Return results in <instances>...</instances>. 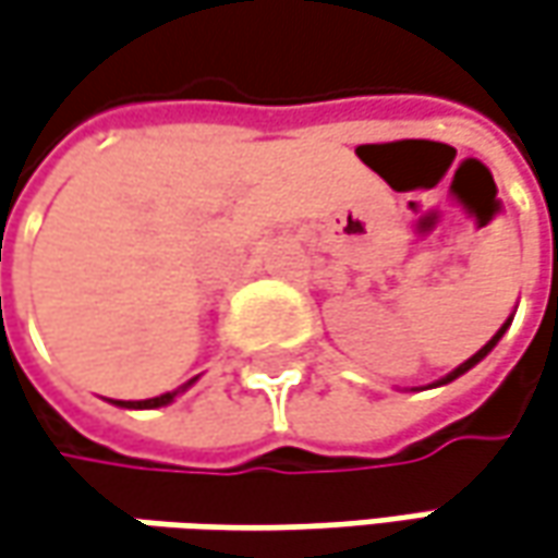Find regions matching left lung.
Instances as JSON below:
<instances>
[{"label": "left lung", "mask_w": 558, "mask_h": 558, "mask_svg": "<svg viewBox=\"0 0 558 558\" xmlns=\"http://www.w3.org/2000/svg\"><path fill=\"white\" fill-rule=\"evenodd\" d=\"M508 325H511V318H508L506 325H502V328H499V331H496V335H493V338H489V341H486V344L480 347V350H476L474 356H471V360H464V363H461V366H458V369H454V373H448V376L445 378H439V381H436V385H448V381H454V378L458 376H464V373H468V369H474L476 363H480V360H483V356H486V353H489V350H493V347L499 344V338H502V335H506L508 331Z\"/></svg>", "instance_id": "1"}]
</instances>
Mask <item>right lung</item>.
Returning a JSON list of instances; mask_svg holds the SVG:
<instances>
[{"label":"right lung","mask_w":558,"mask_h":558,"mask_svg":"<svg viewBox=\"0 0 558 558\" xmlns=\"http://www.w3.org/2000/svg\"><path fill=\"white\" fill-rule=\"evenodd\" d=\"M192 381H195V378H192ZM192 381H189V385H192ZM189 385H182V388H177V391H167V395H160V398H148V401H116V404H119V408H132V410L167 408V404H170V401H173V398H177L180 391H185Z\"/></svg>","instance_id":"obj_1"}]
</instances>
